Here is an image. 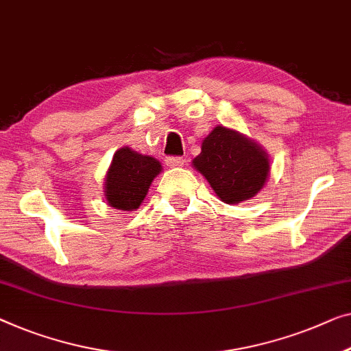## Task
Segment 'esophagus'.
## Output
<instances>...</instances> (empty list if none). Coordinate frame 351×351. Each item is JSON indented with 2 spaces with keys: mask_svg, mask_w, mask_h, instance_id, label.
<instances>
[{
  "mask_svg": "<svg viewBox=\"0 0 351 351\" xmlns=\"http://www.w3.org/2000/svg\"><path fill=\"white\" fill-rule=\"evenodd\" d=\"M184 165H185V158H182V156H167L166 158V166L169 167H179Z\"/></svg>",
  "mask_w": 351,
  "mask_h": 351,
  "instance_id": "1",
  "label": "esophagus"
}]
</instances>
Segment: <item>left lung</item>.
Listing matches in <instances>:
<instances>
[{"label": "left lung", "mask_w": 351, "mask_h": 351, "mask_svg": "<svg viewBox=\"0 0 351 351\" xmlns=\"http://www.w3.org/2000/svg\"><path fill=\"white\" fill-rule=\"evenodd\" d=\"M193 166L226 204L250 199L261 191L269 176L266 150L239 131L220 125L202 141Z\"/></svg>", "instance_id": "1"}]
</instances>
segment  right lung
Masks as SVG:
<instances>
[{
  "instance_id": "1",
  "label": "right lung",
  "mask_w": 351,
  "mask_h": 351,
  "mask_svg": "<svg viewBox=\"0 0 351 351\" xmlns=\"http://www.w3.org/2000/svg\"><path fill=\"white\" fill-rule=\"evenodd\" d=\"M160 172L161 163L154 156L141 155L130 147H121L114 154L106 174V201L119 210L138 209Z\"/></svg>"
}]
</instances>
